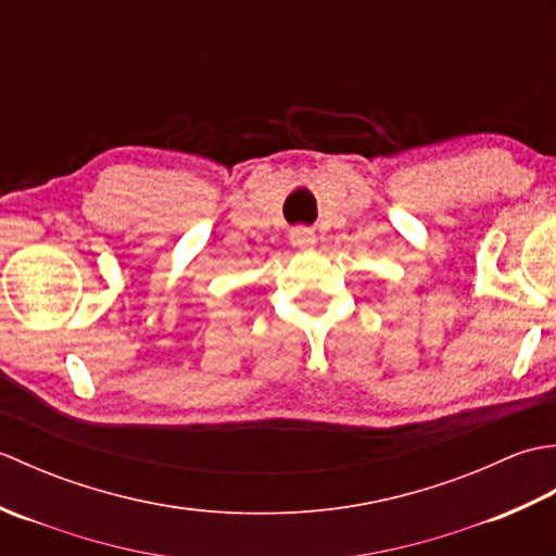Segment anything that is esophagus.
<instances>
[{"label": "esophagus", "instance_id": "obj_1", "mask_svg": "<svg viewBox=\"0 0 556 556\" xmlns=\"http://www.w3.org/2000/svg\"><path fill=\"white\" fill-rule=\"evenodd\" d=\"M289 241L293 248H301V251H313L317 245V236L308 227H293L289 231Z\"/></svg>", "mask_w": 556, "mask_h": 556}]
</instances>
